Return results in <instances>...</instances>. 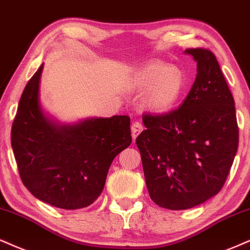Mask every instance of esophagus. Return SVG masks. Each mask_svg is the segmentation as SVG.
<instances>
[{
  "mask_svg": "<svg viewBox=\"0 0 250 250\" xmlns=\"http://www.w3.org/2000/svg\"><path fill=\"white\" fill-rule=\"evenodd\" d=\"M143 130H144V126L140 122H138V120L133 122V124H132V137H133V139H135V138L141 133V131Z\"/></svg>",
  "mask_w": 250,
  "mask_h": 250,
  "instance_id": "34e87169",
  "label": "esophagus"
}]
</instances>
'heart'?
Instances as JSON below:
<instances>
[{
  "label": "heart",
  "mask_w": 250,
  "mask_h": 250,
  "mask_svg": "<svg viewBox=\"0 0 250 250\" xmlns=\"http://www.w3.org/2000/svg\"><path fill=\"white\" fill-rule=\"evenodd\" d=\"M133 87L146 91L145 105L155 112H168L180 103L187 89L186 74L177 67L150 62L135 74Z\"/></svg>",
  "instance_id": "b5f03b06"
}]
</instances>
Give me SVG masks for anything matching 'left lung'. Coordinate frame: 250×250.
Masks as SVG:
<instances>
[{
  "mask_svg": "<svg viewBox=\"0 0 250 250\" xmlns=\"http://www.w3.org/2000/svg\"><path fill=\"white\" fill-rule=\"evenodd\" d=\"M197 76L176 110L144 113L146 130L135 139L150 199L160 208L187 210L224 187L239 146L234 98L217 58L188 48Z\"/></svg>",
  "mask_w": 250,
  "mask_h": 250,
  "instance_id": "1",
  "label": "left lung"
}]
</instances>
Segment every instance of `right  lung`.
I'll list each match as a JSON object with an SVG mask.
<instances>
[{
    "label": "right lung",
    "mask_w": 250,
    "mask_h": 250,
    "mask_svg": "<svg viewBox=\"0 0 250 250\" xmlns=\"http://www.w3.org/2000/svg\"><path fill=\"white\" fill-rule=\"evenodd\" d=\"M44 63L27 82L11 127V147L23 184L36 198L76 210L101 195L113 159L132 143L128 116L57 125L39 105Z\"/></svg>",
    "instance_id": "obj_1"
}]
</instances>
